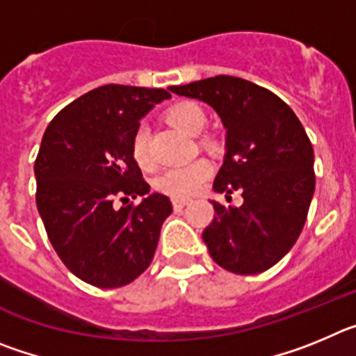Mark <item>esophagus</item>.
I'll return each mask as SVG.
<instances>
[{
	"label": "esophagus",
	"mask_w": 356,
	"mask_h": 356,
	"mask_svg": "<svg viewBox=\"0 0 356 356\" xmlns=\"http://www.w3.org/2000/svg\"><path fill=\"white\" fill-rule=\"evenodd\" d=\"M188 205V200H172V207H175V210H181L184 207Z\"/></svg>",
	"instance_id": "1"
}]
</instances>
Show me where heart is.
<instances>
[{
    "mask_svg": "<svg viewBox=\"0 0 356 356\" xmlns=\"http://www.w3.org/2000/svg\"><path fill=\"white\" fill-rule=\"evenodd\" d=\"M168 119L172 127L187 135H200L207 124V115L196 103H178L168 110ZM131 156L143 169L153 165V155L149 149V135L144 127L135 131L131 139ZM212 175V165L207 160H194L187 165L165 169L156 176L155 187L160 193L176 200H185L197 194Z\"/></svg>",
    "mask_w": 356,
    "mask_h": 356,
    "instance_id": "1",
    "label": "heart"
}]
</instances>
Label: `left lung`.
<instances>
[{
  "label": "left lung",
  "instance_id": "1",
  "mask_svg": "<svg viewBox=\"0 0 356 356\" xmlns=\"http://www.w3.org/2000/svg\"><path fill=\"white\" fill-rule=\"evenodd\" d=\"M178 96L207 103L226 130L213 191L242 193L241 207L212 201L203 241L213 262L235 275H259L291 251L316 188L314 149L300 119L271 90L235 76L175 85Z\"/></svg>",
  "mask_w": 356,
  "mask_h": 356
}]
</instances>
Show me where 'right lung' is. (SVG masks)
Instances as JSON below:
<instances>
[{
    "label": "right lung",
    "instance_id": "obj_1",
    "mask_svg": "<svg viewBox=\"0 0 356 356\" xmlns=\"http://www.w3.org/2000/svg\"><path fill=\"white\" fill-rule=\"evenodd\" d=\"M169 97L163 89L103 85L69 103L44 131L37 209L65 267L94 287H122L143 275L172 212L168 196L149 194L131 156L139 121ZM115 195L143 200L114 209Z\"/></svg>",
    "mask_w": 356,
    "mask_h": 356
}]
</instances>
